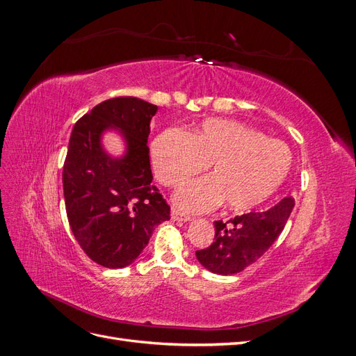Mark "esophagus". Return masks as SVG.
I'll list each match as a JSON object with an SVG mask.
<instances>
[{
    "label": "esophagus",
    "instance_id": "esophagus-1",
    "mask_svg": "<svg viewBox=\"0 0 356 356\" xmlns=\"http://www.w3.org/2000/svg\"><path fill=\"white\" fill-rule=\"evenodd\" d=\"M170 218L174 220V221H184V222H187V221H191V220H193V218L190 217V215L182 213V212L177 211V209H172V212H170Z\"/></svg>",
    "mask_w": 356,
    "mask_h": 356
}]
</instances>
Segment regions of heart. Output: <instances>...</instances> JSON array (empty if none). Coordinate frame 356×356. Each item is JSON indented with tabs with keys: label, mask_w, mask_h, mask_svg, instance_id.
<instances>
[{
	"label": "heart",
	"mask_w": 356,
	"mask_h": 356,
	"mask_svg": "<svg viewBox=\"0 0 356 356\" xmlns=\"http://www.w3.org/2000/svg\"><path fill=\"white\" fill-rule=\"evenodd\" d=\"M153 170L177 187L211 165L212 175L186 182L174 195L186 212H208L225 200L233 211L252 209L282 186L293 157L286 144L227 118H208L191 134L168 129L149 147Z\"/></svg>",
	"instance_id": "1"
}]
</instances>
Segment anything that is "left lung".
Segmentation results:
<instances>
[{
    "mask_svg": "<svg viewBox=\"0 0 356 356\" xmlns=\"http://www.w3.org/2000/svg\"><path fill=\"white\" fill-rule=\"evenodd\" d=\"M294 208V199L285 197L264 212H250L229 221H215V241L196 258L207 270L234 275L255 263L282 233Z\"/></svg>",
    "mask_w": 356,
    "mask_h": 356,
    "instance_id": "left-lung-1",
    "label": "left lung"
}]
</instances>
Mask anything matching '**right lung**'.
<instances>
[{
	"instance_id": "obj_1",
	"label": "right lung",
	"mask_w": 356,
	"mask_h": 356,
	"mask_svg": "<svg viewBox=\"0 0 356 356\" xmlns=\"http://www.w3.org/2000/svg\"><path fill=\"white\" fill-rule=\"evenodd\" d=\"M157 105L124 96L104 101L75 123L63 165V196L71 230L90 260L106 268L132 264L154 227L169 220L168 203L149 168V122ZM114 133L124 152L111 155Z\"/></svg>"
}]
</instances>
